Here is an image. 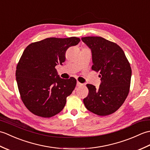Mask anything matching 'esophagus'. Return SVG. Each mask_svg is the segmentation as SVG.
<instances>
[{
    "mask_svg": "<svg viewBox=\"0 0 150 150\" xmlns=\"http://www.w3.org/2000/svg\"><path fill=\"white\" fill-rule=\"evenodd\" d=\"M77 86L78 87L82 86H83V84H82V83H81V82H77Z\"/></svg>",
    "mask_w": 150,
    "mask_h": 150,
    "instance_id": "obj_1",
    "label": "esophagus"
}]
</instances>
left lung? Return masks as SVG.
Segmentation results:
<instances>
[{
  "instance_id": "left-lung-1",
  "label": "left lung",
  "mask_w": 150,
  "mask_h": 150,
  "mask_svg": "<svg viewBox=\"0 0 150 150\" xmlns=\"http://www.w3.org/2000/svg\"><path fill=\"white\" fill-rule=\"evenodd\" d=\"M92 53L91 69L99 72V88L88 84L86 108L97 115L112 114L122 106L129 91L132 68L122 48L100 37H82Z\"/></svg>"
}]
</instances>
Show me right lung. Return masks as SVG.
<instances>
[{"label":"right lung","mask_w":150,"mask_h":150,"mask_svg":"<svg viewBox=\"0 0 150 150\" xmlns=\"http://www.w3.org/2000/svg\"><path fill=\"white\" fill-rule=\"evenodd\" d=\"M80 41L75 37H51L31 43L24 50L15 75L21 99L30 112L50 118L63 110L77 81L59 77L55 66L62 65L67 50Z\"/></svg>","instance_id":"add662e5"}]
</instances>
